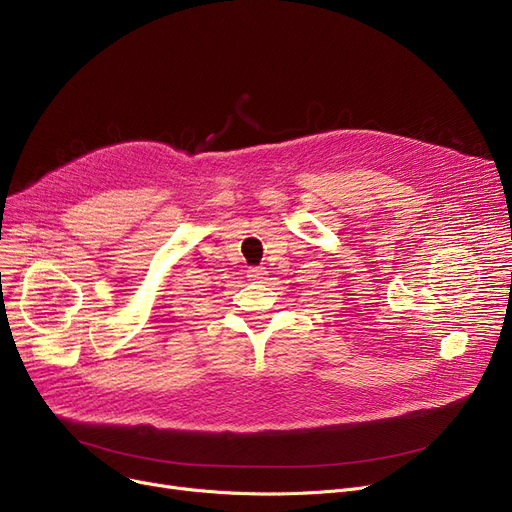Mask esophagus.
<instances>
[{
  "label": "esophagus",
  "mask_w": 512,
  "mask_h": 512,
  "mask_svg": "<svg viewBox=\"0 0 512 512\" xmlns=\"http://www.w3.org/2000/svg\"><path fill=\"white\" fill-rule=\"evenodd\" d=\"M265 276H267L265 267H249V270H247V278L251 282H261V280H265Z\"/></svg>",
  "instance_id": "obj_1"
}]
</instances>
